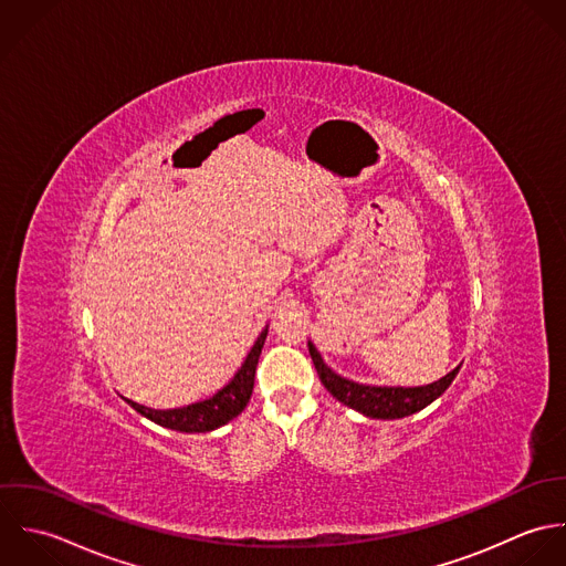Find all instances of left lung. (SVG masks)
<instances>
[{
    "instance_id": "8db88e82",
    "label": "left lung",
    "mask_w": 566,
    "mask_h": 566,
    "mask_svg": "<svg viewBox=\"0 0 566 566\" xmlns=\"http://www.w3.org/2000/svg\"><path fill=\"white\" fill-rule=\"evenodd\" d=\"M308 349L324 387L343 405L376 420H396L424 409L449 389L452 378L459 371V367H454L451 374L424 387H369V385H358L337 376L331 367L324 365L313 343H308Z\"/></svg>"
}]
</instances>
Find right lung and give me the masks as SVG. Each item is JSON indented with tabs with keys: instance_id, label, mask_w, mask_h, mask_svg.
Masks as SVG:
<instances>
[{
	"instance_id": "right-lung-1",
	"label": "right lung",
	"mask_w": 566,
	"mask_h": 566,
	"mask_svg": "<svg viewBox=\"0 0 566 566\" xmlns=\"http://www.w3.org/2000/svg\"><path fill=\"white\" fill-rule=\"evenodd\" d=\"M264 339H266V331L258 337L255 345L247 354L242 367L231 378V382L226 385L219 394H214L210 400L195 402V405H188V407H181V409H166V411L148 409V407L137 405L133 400H126V402L137 413H142L144 418L153 420L159 427L172 429V431H181V433L214 431V429L227 424L229 420H233L247 407V402L251 398V391H253L255 365H258V358H260Z\"/></svg>"
}]
</instances>
